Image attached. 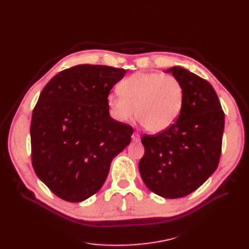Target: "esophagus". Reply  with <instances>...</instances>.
<instances>
[{
  "instance_id": "34e87169",
  "label": "esophagus",
  "mask_w": 249,
  "mask_h": 249,
  "mask_svg": "<svg viewBox=\"0 0 249 249\" xmlns=\"http://www.w3.org/2000/svg\"><path fill=\"white\" fill-rule=\"evenodd\" d=\"M132 141L133 142H139L140 141V135L138 133H133L132 135Z\"/></svg>"
}]
</instances>
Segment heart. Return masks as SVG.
I'll list each match as a JSON object with an SVG mask.
<instances>
[{"label": "heart", "instance_id": "1", "mask_svg": "<svg viewBox=\"0 0 249 249\" xmlns=\"http://www.w3.org/2000/svg\"><path fill=\"white\" fill-rule=\"evenodd\" d=\"M120 93L110 94L108 107L114 119L131 123L136 118L150 133L172 127L184 105V89L174 75L136 72L121 82Z\"/></svg>", "mask_w": 249, "mask_h": 249}]
</instances>
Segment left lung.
Wrapping results in <instances>:
<instances>
[{
	"label": "left lung",
	"instance_id": "left-lung-1",
	"mask_svg": "<svg viewBox=\"0 0 249 249\" xmlns=\"http://www.w3.org/2000/svg\"><path fill=\"white\" fill-rule=\"evenodd\" d=\"M171 72L184 89V105L176 123L165 131L144 135L139 172L145 186L166 199L193 193L210 178L219 163L224 113L214 88L180 67Z\"/></svg>",
	"mask_w": 249,
	"mask_h": 249
}]
</instances>
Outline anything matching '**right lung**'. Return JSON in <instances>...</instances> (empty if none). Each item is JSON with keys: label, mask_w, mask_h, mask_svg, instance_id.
<instances>
[{"label": "right lung", "mask_w": 249, "mask_h": 249, "mask_svg": "<svg viewBox=\"0 0 249 249\" xmlns=\"http://www.w3.org/2000/svg\"><path fill=\"white\" fill-rule=\"evenodd\" d=\"M126 71L80 64L54 75L33 110L34 172L60 199L77 203L104 185L111 161L131 142L133 129L110 116L107 98Z\"/></svg>", "instance_id": "add662e5"}]
</instances>
